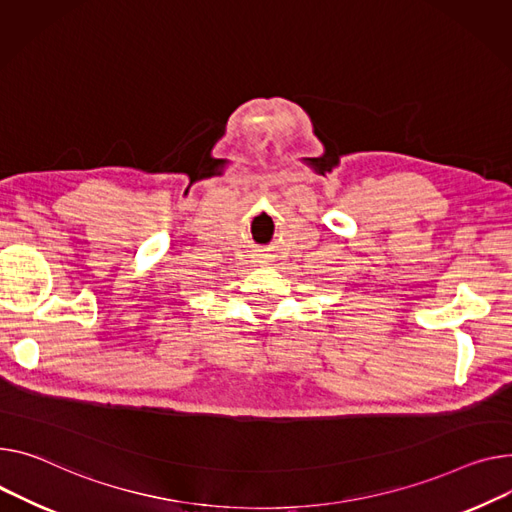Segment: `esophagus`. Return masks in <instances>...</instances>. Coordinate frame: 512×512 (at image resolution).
<instances>
[{"label": "esophagus", "mask_w": 512, "mask_h": 512, "mask_svg": "<svg viewBox=\"0 0 512 512\" xmlns=\"http://www.w3.org/2000/svg\"><path fill=\"white\" fill-rule=\"evenodd\" d=\"M259 257H261V259H269V255H267V253H259Z\"/></svg>", "instance_id": "1"}]
</instances>
